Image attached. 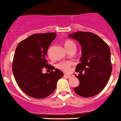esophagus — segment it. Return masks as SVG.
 <instances>
[{"instance_id": "34e87169", "label": "esophagus", "mask_w": 121, "mask_h": 121, "mask_svg": "<svg viewBox=\"0 0 121 121\" xmlns=\"http://www.w3.org/2000/svg\"><path fill=\"white\" fill-rule=\"evenodd\" d=\"M64 76H65V77H66V78H71L73 76V75H72V74H64Z\"/></svg>"}]
</instances>
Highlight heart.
Listing matches in <instances>:
<instances>
[{"mask_svg":"<svg viewBox=\"0 0 121 121\" xmlns=\"http://www.w3.org/2000/svg\"><path fill=\"white\" fill-rule=\"evenodd\" d=\"M65 47L68 51L70 50L71 49H76V45L73 40H66L65 42ZM52 47H50L48 50V55L49 56L51 55V52H52ZM72 62L70 61H62V62L59 63L57 65V67L59 69H61L62 71L67 72L69 70L71 66L72 65Z\"/></svg>","mask_w":121,"mask_h":121,"instance_id":"obj_1","label":"heart"}]
</instances>
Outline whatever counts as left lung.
I'll return each instance as SVG.
<instances>
[{
	"mask_svg": "<svg viewBox=\"0 0 121 121\" xmlns=\"http://www.w3.org/2000/svg\"><path fill=\"white\" fill-rule=\"evenodd\" d=\"M81 45L82 56L75 71L79 81L74 91L79 96L89 98L99 93L106 86L112 72L111 51L108 45L98 35L79 31L69 34Z\"/></svg>",
	"mask_w": 121,
	"mask_h": 121,
	"instance_id": "obj_1",
	"label": "left lung"
}]
</instances>
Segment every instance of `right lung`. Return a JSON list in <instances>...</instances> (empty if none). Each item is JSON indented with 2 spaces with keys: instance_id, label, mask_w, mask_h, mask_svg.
<instances>
[{
  "instance_id": "obj_1",
  "label": "right lung",
  "mask_w": 121,
  "mask_h": 121,
  "mask_svg": "<svg viewBox=\"0 0 121 121\" xmlns=\"http://www.w3.org/2000/svg\"><path fill=\"white\" fill-rule=\"evenodd\" d=\"M56 35L34 34L21 41L16 48L13 74L22 91L32 98L42 99L50 96L55 90L58 80L63 76V73L49 65L46 58L48 48ZM44 67L51 69V72L43 74Z\"/></svg>"
}]
</instances>
